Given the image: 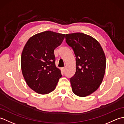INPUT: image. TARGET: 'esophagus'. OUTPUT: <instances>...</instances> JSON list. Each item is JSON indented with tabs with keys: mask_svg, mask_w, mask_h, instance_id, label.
<instances>
[{
	"mask_svg": "<svg viewBox=\"0 0 124 124\" xmlns=\"http://www.w3.org/2000/svg\"><path fill=\"white\" fill-rule=\"evenodd\" d=\"M65 67L62 68H61V71H62L63 72H64L65 71Z\"/></svg>",
	"mask_w": 124,
	"mask_h": 124,
	"instance_id": "esophagus-1",
	"label": "esophagus"
}]
</instances>
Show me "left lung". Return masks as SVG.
Masks as SVG:
<instances>
[{
	"label": "left lung",
	"mask_w": 124,
	"mask_h": 124,
	"mask_svg": "<svg viewBox=\"0 0 124 124\" xmlns=\"http://www.w3.org/2000/svg\"><path fill=\"white\" fill-rule=\"evenodd\" d=\"M65 41L76 56V73L70 78L72 91L78 96L89 95L103 79L106 68L103 50L98 41L83 33L66 34Z\"/></svg>",
	"instance_id": "8db88e82"
}]
</instances>
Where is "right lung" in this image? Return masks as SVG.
<instances>
[{
    "instance_id": "right-lung-1",
    "label": "right lung",
    "mask_w": 124,
    "mask_h": 124,
    "mask_svg": "<svg viewBox=\"0 0 124 124\" xmlns=\"http://www.w3.org/2000/svg\"><path fill=\"white\" fill-rule=\"evenodd\" d=\"M64 37V34L46 31L31 37L25 44L21 58L22 75L28 86L36 93H51L62 77L55 65L54 52Z\"/></svg>"
}]
</instances>
